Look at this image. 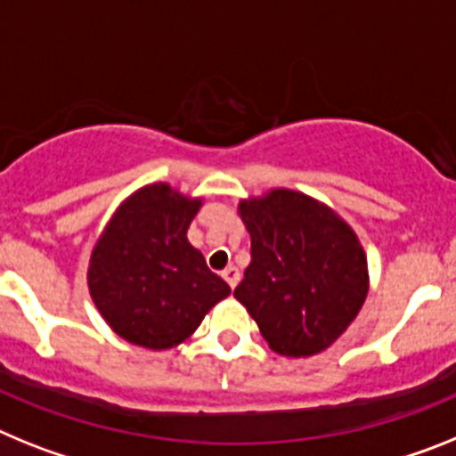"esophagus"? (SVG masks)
<instances>
[{"label": "esophagus", "mask_w": 456, "mask_h": 456, "mask_svg": "<svg viewBox=\"0 0 456 456\" xmlns=\"http://www.w3.org/2000/svg\"><path fill=\"white\" fill-rule=\"evenodd\" d=\"M223 277H224V282L229 284V287H236V284H239V280H240V273H239V268L236 266H227L223 271Z\"/></svg>", "instance_id": "1"}]
</instances>
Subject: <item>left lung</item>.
I'll return each mask as SVG.
<instances>
[{"instance_id": "obj_1", "label": "left lung", "mask_w": 456, "mask_h": 456, "mask_svg": "<svg viewBox=\"0 0 456 456\" xmlns=\"http://www.w3.org/2000/svg\"><path fill=\"white\" fill-rule=\"evenodd\" d=\"M250 266L233 296L280 355L322 354L367 298V256L338 213L294 190L240 201Z\"/></svg>"}]
</instances>
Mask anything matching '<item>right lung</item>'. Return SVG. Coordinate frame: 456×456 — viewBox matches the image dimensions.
<instances>
[{"label":"right lung","mask_w":456,"mask_h":456,"mask_svg":"<svg viewBox=\"0 0 456 456\" xmlns=\"http://www.w3.org/2000/svg\"><path fill=\"white\" fill-rule=\"evenodd\" d=\"M200 206L167 183L146 185L118 206L98 239L91 298L126 342L156 351L176 346L232 291L188 243Z\"/></svg>","instance_id":"right-lung-1"}]
</instances>
